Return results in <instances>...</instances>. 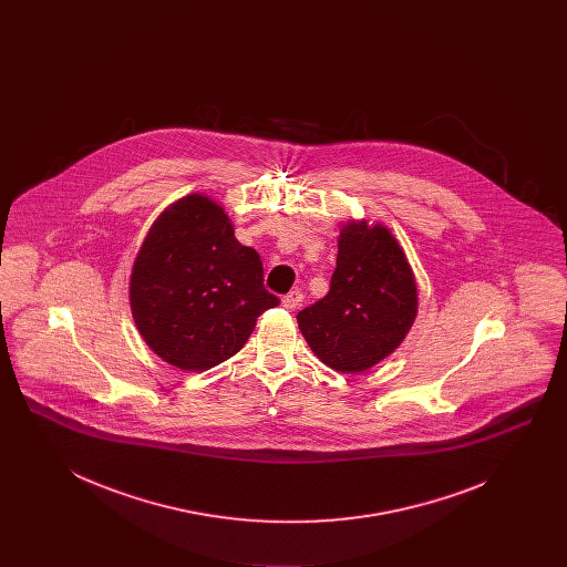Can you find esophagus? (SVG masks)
Here are the masks:
<instances>
[{
	"label": "esophagus",
	"instance_id": "1",
	"mask_svg": "<svg viewBox=\"0 0 567 567\" xmlns=\"http://www.w3.org/2000/svg\"><path fill=\"white\" fill-rule=\"evenodd\" d=\"M301 301H303V296H301L299 291H291V293H287V296L282 297V306H285L287 310H296Z\"/></svg>",
	"mask_w": 567,
	"mask_h": 567
}]
</instances>
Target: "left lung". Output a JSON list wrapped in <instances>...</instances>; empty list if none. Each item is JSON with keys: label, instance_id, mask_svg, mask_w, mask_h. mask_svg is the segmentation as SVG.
<instances>
[{"label": "left lung", "instance_id": "8db88e82", "mask_svg": "<svg viewBox=\"0 0 567 567\" xmlns=\"http://www.w3.org/2000/svg\"><path fill=\"white\" fill-rule=\"evenodd\" d=\"M419 293L404 248L389 227L349 220L338 236L329 293L297 315L312 352L336 372L374 368L404 342Z\"/></svg>", "mask_w": 567, "mask_h": 567}]
</instances>
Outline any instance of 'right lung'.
I'll return each instance as SVG.
<instances>
[{
  "label": "right lung",
  "mask_w": 567,
  "mask_h": 567,
  "mask_svg": "<svg viewBox=\"0 0 567 567\" xmlns=\"http://www.w3.org/2000/svg\"><path fill=\"white\" fill-rule=\"evenodd\" d=\"M135 327L148 349L185 372H206L243 349L259 315L278 306L259 252L204 193L169 204L151 225L130 278Z\"/></svg>",
  "instance_id": "add662e5"
}]
</instances>
